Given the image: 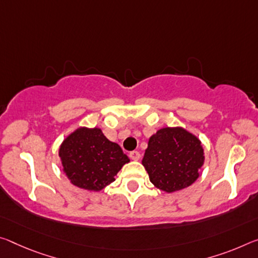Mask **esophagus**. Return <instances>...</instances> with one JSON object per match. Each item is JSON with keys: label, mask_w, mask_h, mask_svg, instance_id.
Returning <instances> with one entry per match:
<instances>
[{"label": "esophagus", "mask_w": 258, "mask_h": 258, "mask_svg": "<svg viewBox=\"0 0 258 258\" xmlns=\"http://www.w3.org/2000/svg\"><path fill=\"white\" fill-rule=\"evenodd\" d=\"M130 158L132 159V161H139V159H140V153H139V151H131Z\"/></svg>", "instance_id": "34e87169"}]
</instances>
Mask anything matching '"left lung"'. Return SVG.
I'll return each instance as SVG.
<instances>
[{"label":"left lung","instance_id":"left-lung-1","mask_svg":"<svg viewBox=\"0 0 258 258\" xmlns=\"http://www.w3.org/2000/svg\"><path fill=\"white\" fill-rule=\"evenodd\" d=\"M204 163L201 141L182 127H164L150 137L142 165L155 187L166 193L196 181Z\"/></svg>","mask_w":258,"mask_h":258}]
</instances>
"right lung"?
I'll return each instance as SVG.
<instances>
[{"label": "right lung", "instance_id": "1", "mask_svg": "<svg viewBox=\"0 0 258 258\" xmlns=\"http://www.w3.org/2000/svg\"><path fill=\"white\" fill-rule=\"evenodd\" d=\"M58 155L71 183L94 191L113 182L114 175L130 162L120 147L97 127L77 128L60 145Z\"/></svg>", "mask_w": 258, "mask_h": 258}]
</instances>
